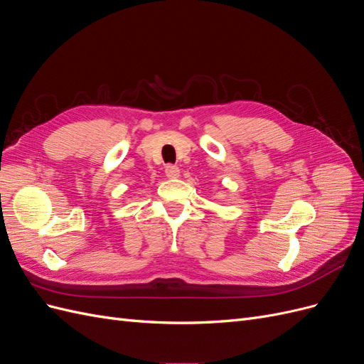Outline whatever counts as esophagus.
Segmentation results:
<instances>
[{"label": "esophagus", "mask_w": 364, "mask_h": 364, "mask_svg": "<svg viewBox=\"0 0 364 364\" xmlns=\"http://www.w3.org/2000/svg\"><path fill=\"white\" fill-rule=\"evenodd\" d=\"M165 174H167V178H170V179H176V178H179L181 170L176 167V165H167V167H165Z\"/></svg>", "instance_id": "34e87169"}]
</instances>
